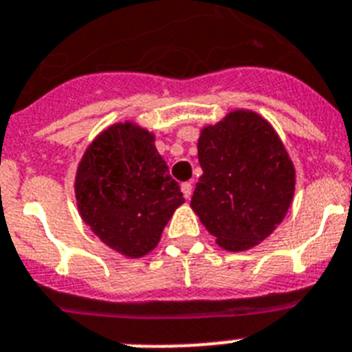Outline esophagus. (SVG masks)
<instances>
[{"mask_svg":"<svg viewBox=\"0 0 352 352\" xmlns=\"http://www.w3.org/2000/svg\"><path fill=\"white\" fill-rule=\"evenodd\" d=\"M182 192H183V195H185V199L192 197V192H193L192 183H183V185H182Z\"/></svg>","mask_w":352,"mask_h":352,"instance_id":"1","label":"esophagus"}]
</instances>
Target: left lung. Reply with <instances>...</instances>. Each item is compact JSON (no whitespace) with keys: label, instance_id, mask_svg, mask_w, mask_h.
I'll return each mask as SVG.
<instances>
[{"label":"left lung","instance_id":"left-lung-1","mask_svg":"<svg viewBox=\"0 0 352 352\" xmlns=\"http://www.w3.org/2000/svg\"><path fill=\"white\" fill-rule=\"evenodd\" d=\"M197 150L193 212L223 250L258 246L285 220L295 193V166L276 129L260 113L234 109L202 129Z\"/></svg>","mask_w":352,"mask_h":352}]
</instances>
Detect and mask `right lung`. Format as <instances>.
Wrapping results in <instances>:
<instances>
[{"mask_svg":"<svg viewBox=\"0 0 352 352\" xmlns=\"http://www.w3.org/2000/svg\"><path fill=\"white\" fill-rule=\"evenodd\" d=\"M82 220L122 256L153 251L174 211L185 202L155 148V134L125 120L99 132L76 167Z\"/></svg>","mask_w":352,"mask_h":352,"instance_id":"1","label":"right lung"}]
</instances>
